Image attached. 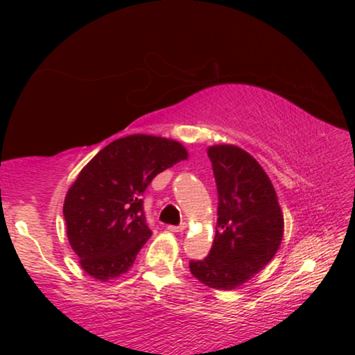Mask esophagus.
Masks as SVG:
<instances>
[{"label":"esophagus","mask_w":355,"mask_h":355,"mask_svg":"<svg viewBox=\"0 0 355 355\" xmlns=\"http://www.w3.org/2000/svg\"><path fill=\"white\" fill-rule=\"evenodd\" d=\"M185 229H187L185 223H180V225H168V227H166V230H170V232H183Z\"/></svg>","instance_id":"obj_1"}]
</instances>
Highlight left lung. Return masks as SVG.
Here are the masks:
<instances>
[{
    "label": "left lung",
    "mask_w": 355,
    "mask_h": 355,
    "mask_svg": "<svg viewBox=\"0 0 355 355\" xmlns=\"http://www.w3.org/2000/svg\"><path fill=\"white\" fill-rule=\"evenodd\" d=\"M207 153L217 183V229L210 254L190 260V272L210 288L232 291L274 259L284 215L270 178L252 155L234 145H214Z\"/></svg>",
    "instance_id": "8db88e82"
}]
</instances>
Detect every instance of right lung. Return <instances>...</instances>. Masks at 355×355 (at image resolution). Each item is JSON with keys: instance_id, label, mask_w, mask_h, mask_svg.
Segmentation results:
<instances>
[{"instance_id": "obj_1", "label": "right lung", "mask_w": 355, "mask_h": 355, "mask_svg": "<svg viewBox=\"0 0 355 355\" xmlns=\"http://www.w3.org/2000/svg\"><path fill=\"white\" fill-rule=\"evenodd\" d=\"M189 153L175 140L153 135L118 138L81 170L64 198L70 245L93 279L125 274L152 235L144 191L158 173Z\"/></svg>"}]
</instances>
